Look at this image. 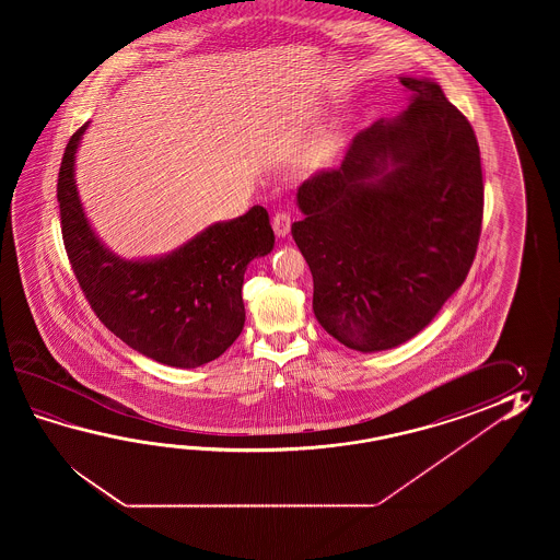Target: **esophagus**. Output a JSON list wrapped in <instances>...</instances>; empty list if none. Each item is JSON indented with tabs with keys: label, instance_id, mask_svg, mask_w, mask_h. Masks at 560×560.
Returning <instances> with one entry per match:
<instances>
[{
	"label": "esophagus",
	"instance_id": "obj_1",
	"mask_svg": "<svg viewBox=\"0 0 560 560\" xmlns=\"http://www.w3.org/2000/svg\"><path fill=\"white\" fill-rule=\"evenodd\" d=\"M290 226H292V215L288 212H276L272 215V228H275L278 238H285L288 232H290Z\"/></svg>",
	"mask_w": 560,
	"mask_h": 560
}]
</instances>
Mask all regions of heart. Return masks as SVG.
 <instances>
[{
	"label": "heart",
	"mask_w": 560,
	"mask_h": 560,
	"mask_svg": "<svg viewBox=\"0 0 560 560\" xmlns=\"http://www.w3.org/2000/svg\"><path fill=\"white\" fill-rule=\"evenodd\" d=\"M332 152V138H320L318 142L312 143L306 152V162L310 166H320L322 162L328 160Z\"/></svg>",
	"instance_id": "1"
}]
</instances>
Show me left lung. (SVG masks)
Returning <instances> with one entry per match:
<instances>
[{"mask_svg": "<svg viewBox=\"0 0 560 560\" xmlns=\"http://www.w3.org/2000/svg\"><path fill=\"white\" fill-rule=\"evenodd\" d=\"M410 106L350 143L340 167L298 188L292 238L312 308L338 342L378 352L417 336L463 285L482 230L485 186L470 121L432 80L400 78Z\"/></svg>", "mask_w": 560, "mask_h": 560, "instance_id": "8db88e82", "label": "left lung"}]
</instances>
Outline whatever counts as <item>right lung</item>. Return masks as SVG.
Here are the masks:
<instances>
[{
  "label": "right lung",
  "mask_w": 560,
  "mask_h": 560,
  "mask_svg": "<svg viewBox=\"0 0 560 560\" xmlns=\"http://www.w3.org/2000/svg\"><path fill=\"white\" fill-rule=\"evenodd\" d=\"M85 128L66 145L58 176L61 236L85 300L109 332L155 362L196 369L222 357L246 320V266L275 248L268 212L254 206L167 256L121 260L95 236L75 188L73 162Z\"/></svg>",
  "instance_id": "right-lung-1"
}]
</instances>
